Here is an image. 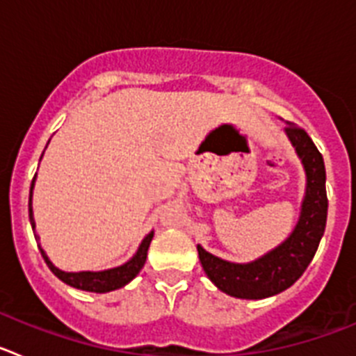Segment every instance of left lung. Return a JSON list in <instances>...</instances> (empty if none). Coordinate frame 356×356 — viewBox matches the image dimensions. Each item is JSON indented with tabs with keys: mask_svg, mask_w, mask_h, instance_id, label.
Segmentation results:
<instances>
[{
	"mask_svg": "<svg viewBox=\"0 0 356 356\" xmlns=\"http://www.w3.org/2000/svg\"><path fill=\"white\" fill-rule=\"evenodd\" d=\"M285 131L307 171V194L291 237L251 264L226 262L197 246L203 271L216 287L242 300H262L291 287L307 271L325 234L328 216L325 160L303 128L287 124Z\"/></svg>",
	"mask_w": 356,
	"mask_h": 356,
	"instance_id": "left-lung-1",
	"label": "left lung"
}]
</instances>
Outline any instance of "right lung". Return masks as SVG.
I'll return each instance as SVG.
<instances>
[{"instance_id":"obj_1","label":"right lung","mask_w":356,"mask_h":356,"mask_svg":"<svg viewBox=\"0 0 356 356\" xmlns=\"http://www.w3.org/2000/svg\"><path fill=\"white\" fill-rule=\"evenodd\" d=\"M33 181H35V176L31 180L30 187V201H28V210H30V222L31 228H35V222H33V213H31V191H33ZM153 238V232L147 235L143 241V244L139 246V251L135 253V257L131 260H128L127 264L122 266L114 267V269H108V271H99V273H90V271H81V273H65L56 269L49 259L46 257L42 248H39L40 254H42L44 262L48 264V267L51 269L53 275L58 280H62L64 284L71 285L74 289H80V291H89V292H110L115 291V289H121L131 282L135 276L139 275V271L146 264L147 257V248H149V242Z\"/></svg>"}]
</instances>
